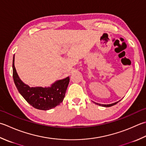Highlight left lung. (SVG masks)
<instances>
[{
    "label": "left lung",
    "instance_id": "left-lung-1",
    "mask_svg": "<svg viewBox=\"0 0 146 146\" xmlns=\"http://www.w3.org/2000/svg\"><path fill=\"white\" fill-rule=\"evenodd\" d=\"M119 101H118V102H115V103L110 104H101L96 103V104H98V105H99V106H103V107H110V106H113V105H115L116 104L118 103V102Z\"/></svg>",
    "mask_w": 146,
    "mask_h": 146
}]
</instances>
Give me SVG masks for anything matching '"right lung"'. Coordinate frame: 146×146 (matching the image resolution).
<instances>
[{"mask_svg": "<svg viewBox=\"0 0 146 146\" xmlns=\"http://www.w3.org/2000/svg\"><path fill=\"white\" fill-rule=\"evenodd\" d=\"M13 76L19 94L31 106L36 109L48 110L59 105L63 101L70 82L69 76L56 81L48 87H30L24 84L16 72L14 66V55L13 61Z\"/></svg>", "mask_w": 146, "mask_h": 146, "instance_id": "right-lung-1", "label": "right lung"}]
</instances>
